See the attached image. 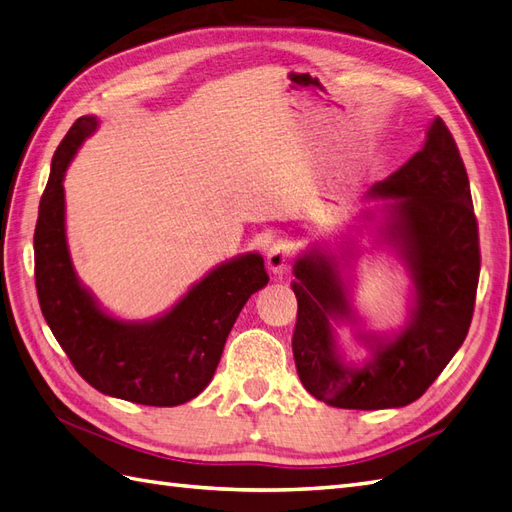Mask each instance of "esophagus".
Wrapping results in <instances>:
<instances>
[{
    "label": "esophagus",
    "mask_w": 512,
    "mask_h": 512,
    "mask_svg": "<svg viewBox=\"0 0 512 512\" xmlns=\"http://www.w3.org/2000/svg\"><path fill=\"white\" fill-rule=\"evenodd\" d=\"M291 256H293V243L286 241V239H278L269 247L267 252V267L271 273H284L286 269L291 267Z\"/></svg>",
    "instance_id": "esophagus-1"
}]
</instances>
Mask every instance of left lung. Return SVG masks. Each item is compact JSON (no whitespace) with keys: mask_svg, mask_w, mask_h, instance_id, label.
Returning a JSON list of instances; mask_svg holds the SVG:
<instances>
[{"mask_svg":"<svg viewBox=\"0 0 512 512\" xmlns=\"http://www.w3.org/2000/svg\"><path fill=\"white\" fill-rule=\"evenodd\" d=\"M391 197L389 236L413 276V323L391 343H378L363 367H347L336 352L332 319L350 315L334 263L306 254L295 263L297 297L293 358L310 395L336 408H397L428 391L463 345L480 278V236L469 178L452 132L436 117L419 152L378 182Z\"/></svg>","mask_w":512,"mask_h":512,"instance_id":"8db88e82","label":"left lung"}]
</instances>
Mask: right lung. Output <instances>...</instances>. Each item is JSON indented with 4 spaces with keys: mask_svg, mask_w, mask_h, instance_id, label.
I'll return each mask as SVG.
<instances>
[{
    "mask_svg": "<svg viewBox=\"0 0 512 512\" xmlns=\"http://www.w3.org/2000/svg\"><path fill=\"white\" fill-rule=\"evenodd\" d=\"M95 128V117H80L54 154L34 228L36 295L49 330L93 389L143 406H178L213 380L241 308L269 282L265 260L245 254L217 267L156 321L123 323L102 313L71 267L62 189L69 160Z\"/></svg>",
    "mask_w": 512,
    "mask_h": 512,
    "instance_id": "add662e5",
    "label": "right lung"
}]
</instances>
